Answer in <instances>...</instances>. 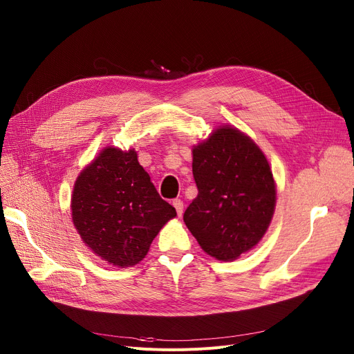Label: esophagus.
<instances>
[{
  "mask_svg": "<svg viewBox=\"0 0 354 354\" xmlns=\"http://www.w3.org/2000/svg\"><path fill=\"white\" fill-rule=\"evenodd\" d=\"M172 205L175 207V209H176L178 215L180 216V215H182V212H183V202H182L180 199H174V201H172Z\"/></svg>",
  "mask_w": 354,
  "mask_h": 354,
  "instance_id": "1",
  "label": "esophagus"
}]
</instances>
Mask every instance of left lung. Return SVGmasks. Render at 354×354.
Listing matches in <instances>:
<instances>
[{
  "label": "left lung",
  "instance_id": "left-lung-1",
  "mask_svg": "<svg viewBox=\"0 0 354 354\" xmlns=\"http://www.w3.org/2000/svg\"><path fill=\"white\" fill-rule=\"evenodd\" d=\"M198 196L183 214L201 248L232 261L266 234L275 207V185L259 147L239 130L224 126L194 147Z\"/></svg>",
  "mask_w": 354,
  "mask_h": 354
}]
</instances>
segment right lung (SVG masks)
Returning <instances> with one entry per match:
<instances>
[{"instance_id": "1", "label": "right lung", "mask_w": 354, "mask_h": 354, "mask_svg": "<svg viewBox=\"0 0 354 354\" xmlns=\"http://www.w3.org/2000/svg\"><path fill=\"white\" fill-rule=\"evenodd\" d=\"M71 216L93 252L110 264L129 267L142 261L176 211L159 196L133 149L106 147L77 178Z\"/></svg>"}]
</instances>
